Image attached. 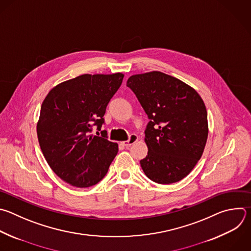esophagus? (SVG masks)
I'll use <instances>...</instances> for the list:
<instances>
[{"label": "esophagus", "instance_id": "1", "mask_svg": "<svg viewBox=\"0 0 251 251\" xmlns=\"http://www.w3.org/2000/svg\"><path fill=\"white\" fill-rule=\"evenodd\" d=\"M138 139H139L138 136L135 135V134H133V135L130 136V138H129L128 141H124V142H122V144H123L125 147H130L131 145H133L134 143H136V142L138 141Z\"/></svg>", "mask_w": 251, "mask_h": 251}]
</instances>
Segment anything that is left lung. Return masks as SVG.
Returning <instances> with one entry per match:
<instances>
[{"mask_svg": "<svg viewBox=\"0 0 251 251\" xmlns=\"http://www.w3.org/2000/svg\"><path fill=\"white\" fill-rule=\"evenodd\" d=\"M134 92L150 122L145 131L148 154L140 160L145 175L159 184L187 176L201 158L207 138V109L184 81L158 71L131 75Z\"/></svg>", "mask_w": 251, "mask_h": 251, "instance_id": "left-lung-1", "label": "left lung"}]
</instances>
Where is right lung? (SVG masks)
I'll return each mask as SVG.
<instances>
[{"label": "right lung", "mask_w": 251, "mask_h": 251, "mask_svg": "<svg viewBox=\"0 0 251 251\" xmlns=\"http://www.w3.org/2000/svg\"><path fill=\"white\" fill-rule=\"evenodd\" d=\"M124 74H83L60 82L44 99L36 125L42 153L51 170L68 184L86 188L100 182L118 151L100 130L111 98Z\"/></svg>", "instance_id": "obj_1"}]
</instances>
